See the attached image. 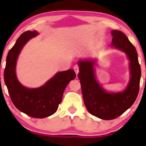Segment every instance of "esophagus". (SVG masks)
Returning a JSON list of instances; mask_svg holds the SVG:
<instances>
[{
    "label": "esophagus",
    "mask_w": 146,
    "mask_h": 146,
    "mask_svg": "<svg viewBox=\"0 0 146 146\" xmlns=\"http://www.w3.org/2000/svg\"><path fill=\"white\" fill-rule=\"evenodd\" d=\"M73 69H74L76 75H78L79 73V66H78V65H75V66H74V68H73Z\"/></svg>",
    "instance_id": "esophagus-1"
}]
</instances>
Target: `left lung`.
I'll use <instances>...</instances> for the list:
<instances>
[{
    "instance_id": "left-lung-1",
    "label": "left lung",
    "mask_w": 146,
    "mask_h": 146,
    "mask_svg": "<svg viewBox=\"0 0 146 146\" xmlns=\"http://www.w3.org/2000/svg\"><path fill=\"white\" fill-rule=\"evenodd\" d=\"M110 47L125 53L129 60L130 80L122 91L109 92L96 79V59L80 60L78 74L84 102L88 111L104 120L117 118L131 107L137 98L141 79V67L136 48L121 31L113 30Z\"/></svg>"
}]
</instances>
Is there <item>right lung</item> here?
Listing matches in <instances>:
<instances>
[{
	"instance_id": "right-lung-1",
	"label": "right lung",
	"mask_w": 146,
	"mask_h": 146,
	"mask_svg": "<svg viewBox=\"0 0 146 146\" xmlns=\"http://www.w3.org/2000/svg\"><path fill=\"white\" fill-rule=\"evenodd\" d=\"M38 34L36 30L27 31L18 38L7 56L4 79L11 101L20 111L33 118H45L57 111L65 88L76 75L73 69L58 72L38 88H27L20 82L16 76L18 56L27 42Z\"/></svg>"
}]
</instances>
